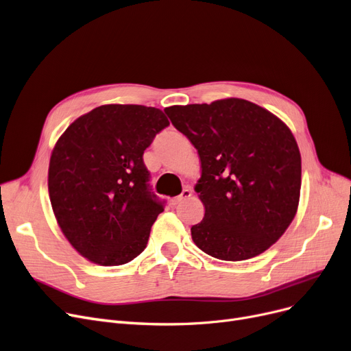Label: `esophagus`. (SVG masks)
Instances as JSON below:
<instances>
[{
    "mask_svg": "<svg viewBox=\"0 0 351 351\" xmlns=\"http://www.w3.org/2000/svg\"><path fill=\"white\" fill-rule=\"evenodd\" d=\"M189 197H191V190H190L189 187H186L184 190L181 191L180 195H177V197H174V198L171 199V204H173V206H177V204L184 202V199H187Z\"/></svg>",
    "mask_w": 351,
    "mask_h": 351,
    "instance_id": "esophagus-1",
    "label": "esophagus"
}]
</instances>
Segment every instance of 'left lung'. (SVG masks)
Returning a JSON list of instances; mask_svg holds the SVG:
<instances>
[{"instance_id": "8db88e82", "label": "left lung", "mask_w": 351, "mask_h": 351, "mask_svg": "<svg viewBox=\"0 0 351 351\" xmlns=\"http://www.w3.org/2000/svg\"><path fill=\"white\" fill-rule=\"evenodd\" d=\"M164 111L202 160L195 191L206 214L191 227L195 245L226 261L265 252L285 234L298 206L302 157L289 127L240 98Z\"/></svg>"}]
</instances>
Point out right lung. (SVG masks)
Returning <instances> with one entry per match:
<instances>
[{
  "label": "right lung",
  "instance_id": "1",
  "mask_svg": "<svg viewBox=\"0 0 351 351\" xmlns=\"http://www.w3.org/2000/svg\"><path fill=\"white\" fill-rule=\"evenodd\" d=\"M169 125L158 108L110 104L81 115L57 141L49 199L61 231L82 257L121 265L144 252L165 202L152 191L143 154Z\"/></svg>",
  "mask_w": 351,
  "mask_h": 351
}]
</instances>
